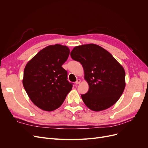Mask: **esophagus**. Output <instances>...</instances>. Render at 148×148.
I'll return each mask as SVG.
<instances>
[{
	"mask_svg": "<svg viewBox=\"0 0 148 148\" xmlns=\"http://www.w3.org/2000/svg\"><path fill=\"white\" fill-rule=\"evenodd\" d=\"M81 82V80L80 79H77V81L75 82V84H80Z\"/></svg>",
	"mask_w": 148,
	"mask_h": 148,
	"instance_id": "obj_1",
	"label": "esophagus"
}]
</instances>
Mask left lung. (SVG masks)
<instances>
[{"mask_svg":"<svg viewBox=\"0 0 148 148\" xmlns=\"http://www.w3.org/2000/svg\"><path fill=\"white\" fill-rule=\"evenodd\" d=\"M70 54L83 66L89 84L88 92L81 95L86 106L99 112L117 102L125 87V73L112 54L94 44L77 46Z\"/></svg>","mask_w":148,"mask_h":148,"instance_id":"1","label":"left lung"}]
</instances>
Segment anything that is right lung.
<instances>
[{
	"label": "right lung",
	"mask_w": 148,
	"mask_h": 148,
	"mask_svg": "<svg viewBox=\"0 0 148 148\" xmlns=\"http://www.w3.org/2000/svg\"><path fill=\"white\" fill-rule=\"evenodd\" d=\"M69 52L66 46L49 45L39 51L25 66L23 86L33 103L43 110L57 109L72 89L73 83L67 80V71L62 66Z\"/></svg>",
	"instance_id": "obj_1"
}]
</instances>
